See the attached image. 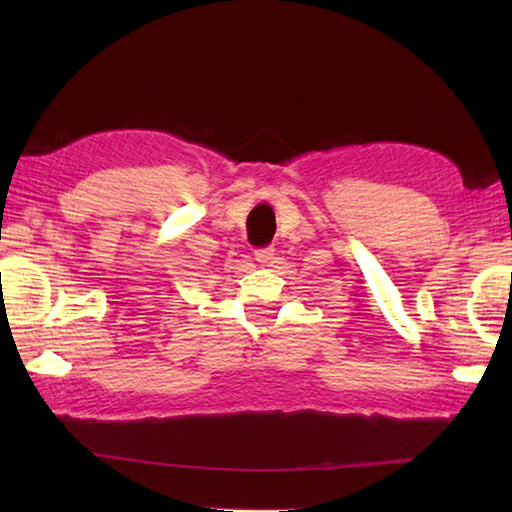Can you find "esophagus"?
<instances>
[{
  "mask_svg": "<svg viewBox=\"0 0 512 512\" xmlns=\"http://www.w3.org/2000/svg\"><path fill=\"white\" fill-rule=\"evenodd\" d=\"M255 259L259 266L264 268H273L275 266V248H262V250H255Z\"/></svg>",
  "mask_w": 512,
  "mask_h": 512,
  "instance_id": "1",
  "label": "esophagus"
}]
</instances>
